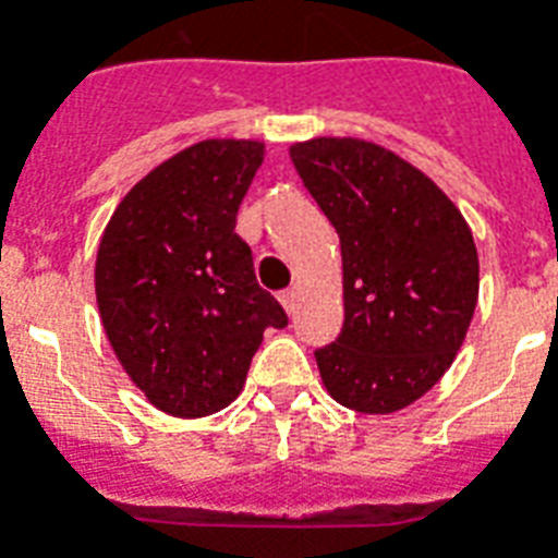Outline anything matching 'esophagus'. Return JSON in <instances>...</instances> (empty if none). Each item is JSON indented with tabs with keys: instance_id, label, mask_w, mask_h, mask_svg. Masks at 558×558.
<instances>
[{
	"instance_id": "34e87169",
	"label": "esophagus",
	"mask_w": 558,
	"mask_h": 558,
	"mask_svg": "<svg viewBox=\"0 0 558 558\" xmlns=\"http://www.w3.org/2000/svg\"><path fill=\"white\" fill-rule=\"evenodd\" d=\"M295 301H298L295 289H287V292H280V304H283V310H287L289 315L295 313Z\"/></svg>"
}]
</instances>
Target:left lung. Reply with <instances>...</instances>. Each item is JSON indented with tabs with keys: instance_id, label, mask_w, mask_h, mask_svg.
I'll return each instance as SVG.
<instances>
[{
	"instance_id": "1",
	"label": "left lung",
	"mask_w": 558,
	"mask_h": 558,
	"mask_svg": "<svg viewBox=\"0 0 558 558\" xmlns=\"http://www.w3.org/2000/svg\"><path fill=\"white\" fill-rule=\"evenodd\" d=\"M341 243L344 327L315 350L324 388L362 414L428 393L463 348L477 306V248L458 205L411 161L365 138L289 147Z\"/></svg>"
}]
</instances>
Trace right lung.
<instances>
[{"instance_id": "obj_1", "label": "right lung", "mask_w": 558, "mask_h": 558, "mask_svg": "<svg viewBox=\"0 0 558 558\" xmlns=\"http://www.w3.org/2000/svg\"><path fill=\"white\" fill-rule=\"evenodd\" d=\"M263 153L252 138L191 144L133 185L100 236L95 295L107 339L170 416L231 405L266 327H287L234 231Z\"/></svg>"}]
</instances>
